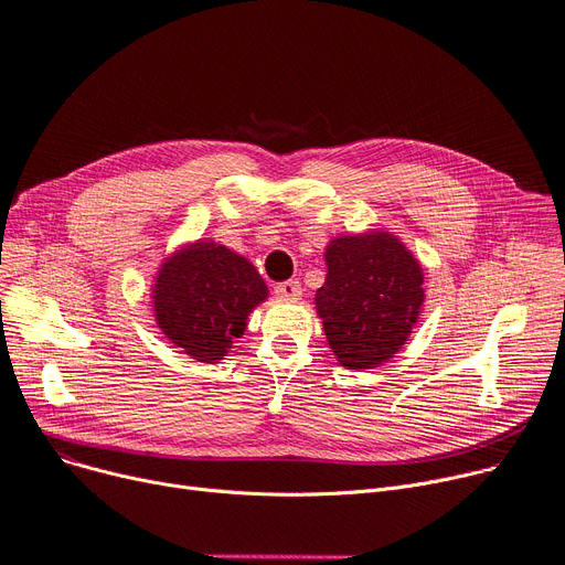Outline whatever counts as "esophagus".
<instances>
[{
    "label": "esophagus",
    "mask_w": 565,
    "mask_h": 565,
    "mask_svg": "<svg viewBox=\"0 0 565 565\" xmlns=\"http://www.w3.org/2000/svg\"><path fill=\"white\" fill-rule=\"evenodd\" d=\"M275 295L279 299H286V302H297L299 297H302V284L299 281H284L275 286Z\"/></svg>",
    "instance_id": "34e87169"
}]
</instances>
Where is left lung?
<instances>
[{
  "instance_id": "8db88e82",
  "label": "left lung",
  "mask_w": 565,
  "mask_h": 565,
  "mask_svg": "<svg viewBox=\"0 0 565 565\" xmlns=\"http://www.w3.org/2000/svg\"><path fill=\"white\" fill-rule=\"evenodd\" d=\"M327 279L316 309L327 343L348 370L393 359L425 302L418 258L388 232L338 236L324 249Z\"/></svg>"
}]
</instances>
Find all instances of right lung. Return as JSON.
Here are the masks:
<instances>
[{
    "label": "right lung",
    "instance_id": "1",
    "mask_svg": "<svg viewBox=\"0 0 565 565\" xmlns=\"http://www.w3.org/2000/svg\"><path fill=\"white\" fill-rule=\"evenodd\" d=\"M152 297L168 341L200 363H217L268 297V286L245 256L198 241L166 258Z\"/></svg>",
    "mask_w": 565,
    "mask_h": 565
}]
</instances>
